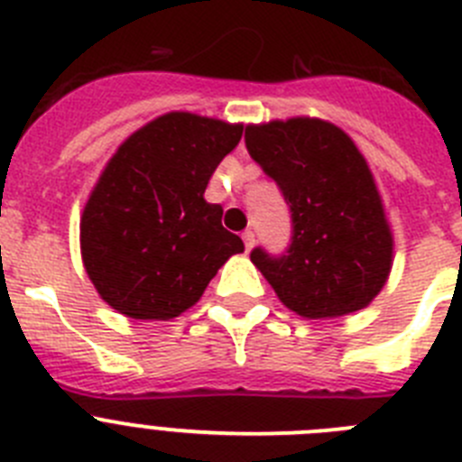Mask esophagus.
<instances>
[{"label":"esophagus","instance_id":"esophagus-1","mask_svg":"<svg viewBox=\"0 0 462 462\" xmlns=\"http://www.w3.org/2000/svg\"><path fill=\"white\" fill-rule=\"evenodd\" d=\"M241 236H244V246H246V251H251V248L255 246V235H253V230H246Z\"/></svg>","mask_w":462,"mask_h":462}]
</instances>
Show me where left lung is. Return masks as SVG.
I'll return each mask as SVG.
<instances>
[{
	"instance_id": "1",
	"label": "left lung",
	"mask_w": 462,
	"mask_h": 462,
	"mask_svg": "<svg viewBox=\"0 0 462 462\" xmlns=\"http://www.w3.org/2000/svg\"><path fill=\"white\" fill-rule=\"evenodd\" d=\"M246 149L290 205L288 251L251 253L278 299L309 319L365 309L392 272L393 236L350 135L322 119L294 117L248 126Z\"/></svg>"
}]
</instances>
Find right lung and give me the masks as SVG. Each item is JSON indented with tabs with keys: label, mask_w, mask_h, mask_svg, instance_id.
I'll return each instance as SVG.
<instances>
[{
	"label": "right lung",
	"mask_w": 462,
	"mask_h": 462,
	"mask_svg": "<svg viewBox=\"0 0 462 462\" xmlns=\"http://www.w3.org/2000/svg\"><path fill=\"white\" fill-rule=\"evenodd\" d=\"M241 124L168 112L107 161L80 221L87 276L133 319H172L202 297L244 241L205 200L211 174L239 144Z\"/></svg>",
	"instance_id": "right-lung-1"
}]
</instances>
